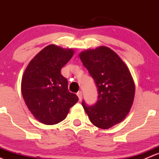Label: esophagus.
<instances>
[{"label": "esophagus", "mask_w": 159, "mask_h": 159, "mask_svg": "<svg viewBox=\"0 0 159 159\" xmlns=\"http://www.w3.org/2000/svg\"><path fill=\"white\" fill-rule=\"evenodd\" d=\"M76 95H77V96L79 97V99L80 100H81L82 98H83V93H82V91H79L77 93H76Z\"/></svg>", "instance_id": "esophagus-1"}]
</instances>
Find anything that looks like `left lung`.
Segmentation results:
<instances>
[{
  "label": "left lung",
  "instance_id": "left-lung-1",
  "mask_svg": "<svg viewBox=\"0 0 159 159\" xmlns=\"http://www.w3.org/2000/svg\"><path fill=\"white\" fill-rule=\"evenodd\" d=\"M98 88V100L93 106L82 102L92 123L107 129L122 122L131 109L135 83L122 59L106 47L88 50L80 54Z\"/></svg>",
  "mask_w": 159,
  "mask_h": 159
}]
</instances>
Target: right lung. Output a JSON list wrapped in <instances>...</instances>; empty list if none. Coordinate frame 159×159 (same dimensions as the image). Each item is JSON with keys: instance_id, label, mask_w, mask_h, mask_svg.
Returning a JSON list of instances; mask_svg holds the SVG:
<instances>
[{"instance_id": "add662e5", "label": "right lung", "mask_w": 159, "mask_h": 159, "mask_svg": "<svg viewBox=\"0 0 159 159\" xmlns=\"http://www.w3.org/2000/svg\"><path fill=\"white\" fill-rule=\"evenodd\" d=\"M73 55L72 49L55 45L43 48L30 62L21 81V92L34 117L46 125L66 119L79 98L68 90V81L60 73Z\"/></svg>"}]
</instances>
